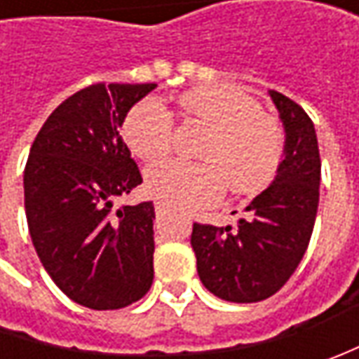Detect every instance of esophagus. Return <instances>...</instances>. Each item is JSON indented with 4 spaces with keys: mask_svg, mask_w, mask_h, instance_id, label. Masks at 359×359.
<instances>
[{
    "mask_svg": "<svg viewBox=\"0 0 359 359\" xmlns=\"http://www.w3.org/2000/svg\"><path fill=\"white\" fill-rule=\"evenodd\" d=\"M165 210H168V208H165L161 201H158V203H156V215H158V217H161V215L165 214Z\"/></svg>",
    "mask_w": 359,
    "mask_h": 359,
    "instance_id": "obj_1",
    "label": "esophagus"
}]
</instances>
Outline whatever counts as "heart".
I'll use <instances>...</instances> for the list:
<instances>
[{
	"instance_id": "b5f03b06",
	"label": "heart",
	"mask_w": 359,
	"mask_h": 359,
	"mask_svg": "<svg viewBox=\"0 0 359 359\" xmlns=\"http://www.w3.org/2000/svg\"><path fill=\"white\" fill-rule=\"evenodd\" d=\"M187 118L208 128L198 158L187 163L168 159L145 172L151 198L173 208H205L219 200L226 182L236 194H254L278 173L283 156V135L273 119L250 93L233 86H212L184 93L180 100ZM173 118L156 97L133 105L123 121V140L144 161L170 154Z\"/></svg>"
}]
</instances>
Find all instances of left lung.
Listing matches in <instances>:
<instances>
[{
    "label": "left lung",
    "instance_id": "obj_1",
    "mask_svg": "<svg viewBox=\"0 0 359 359\" xmlns=\"http://www.w3.org/2000/svg\"><path fill=\"white\" fill-rule=\"evenodd\" d=\"M283 131V159L268 189L245 208L238 228L194 224L191 248L201 283L226 302L252 304L273 296L308 250L320 203L322 161L310 116L269 90Z\"/></svg>",
    "mask_w": 359,
    "mask_h": 359
}]
</instances>
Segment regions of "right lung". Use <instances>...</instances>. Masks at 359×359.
I'll use <instances>...</instances> for the list:
<instances>
[{"label": "right lung", "mask_w": 359, "mask_h": 359, "mask_svg": "<svg viewBox=\"0 0 359 359\" xmlns=\"http://www.w3.org/2000/svg\"><path fill=\"white\" fill-rule=\"evenodd\" d=\"M156 83H95L46 119L23 172L25 217L39 262L69 299L119 310L154 282V203L114 208L142 184L119 128Z\"/></svg>", "instance_id": "1"}]
</instances>
